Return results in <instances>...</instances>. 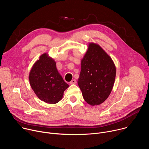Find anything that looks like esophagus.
Masks as SVG:
<instances>
[{"instance_id":"1","label":"esophagus","mask_w":149,"mask_h":149,"mask_svg":"<svg viewBox=\"0 0 149 149\" xmlns=\"http://www.w3.org/2000/svg\"><path fill=\"white\" fill-rule=\"evenodd\" d=\"M76 83H77V81L75 79L71 80V81L70 82V84H76Z\"/></svg>"}]
</instances>
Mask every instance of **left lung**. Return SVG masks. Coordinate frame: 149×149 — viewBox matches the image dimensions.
<instances>
[{
  "label": "left lung",
  "mask_w": 149,
  "mask_h": 149,
  "mask_svg": "<svg viewBox=\"0 0 149 149\" xmlns=\"http://www.w3.org/2000/svg\"><path fill=\"white\" fill-rule=\"evenodd\" d=\"M116 74L111 58L99 45L90 44L81 61L78 79L84 100L91 105L102 103L111 92Z\"/></svg>",
  "instance_id": "obj_1"
}]
</instances>
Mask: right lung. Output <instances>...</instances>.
Returning a JSON list of instances; mask_svg holds the SVG:
<instances>
[{
	"instance_id": "1",
	"label": "right lung",
	"mask_w": 149,
	"mask_h": 149,
	"mask_svg": "<svg viewBox=\"0 0 149 149\" xmlns=\"http://www.w3.org/2000/svg\"><path fill=\"white\" fill-rule=\"evenodd\" d=\"M31 86L38 97L49 104H56L62 98L63 92L69 87L58 73L56 62L42 55L33 65L30 74Z\"/></svg>"
}]
</instances>
